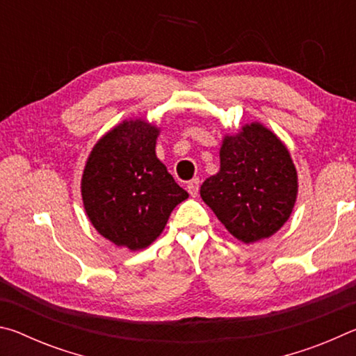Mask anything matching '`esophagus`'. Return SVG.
<instances>
[{
    "mask_svg": "<svg viewBox=\"0 0 356 356\" xmlns=\"http://www.w3.org/2000/svg\"><path fill=\"white\" fill-rule=\"evenodd\" d=\"M186 190H188V193L193 197H196L197 193H200V179L190 180V182L186 184Z\"/></svg>",
    "mask_w": 356,
    "mask_h": 356,
    "instance_id": "1",
    "label": "esophagus"
}]
</instances>
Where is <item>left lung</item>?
Here are the masks:
<instances>
[{"mask_svg": "<svg viewBox=\"0 0 356 356\" xmlns=\"http://www.w3.org/2000/svg\"><path fill=\"white\" fill-rule=\"evenodd\" d=\"M201 197L243 243L272 237L291 216L298 176L286 144L261 122L225 135L220 171L201 185Z\"/></svg>", "mask_w": 356, "mask_h": 356, "instance_id": "left-lung-1", "label": "left lung"}]
</instances>
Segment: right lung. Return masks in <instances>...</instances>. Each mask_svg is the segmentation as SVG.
<instances>
[{
	"label": "right lung",
	"instance_id": "add662e5",
	"mask_svg": "<svg viewBox=\"0 0 356 356\" xmlns=\"http://www.w3.org/2000/svg\"><path fill=\"white\" fill-rule=\"evenodd\" d=\"M156 125L125 119L95 143L81 177L86 215L100 236L130 251L144 250L163 232L188 193L156 159Z\"/></svg>",
	"mask_w": 356,
	"mask_h": 356
}]
</instances>
